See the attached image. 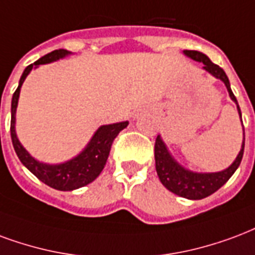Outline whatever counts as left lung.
Segmentation results:
<instances>
[{
  "label": "left lung",
  "mask_w": 255,
  "mask_h": 255,
  "mask_svg": "<svg viewBox=\"0 0 255 255\" xmlns=\"http://www.w3.org/2000/svg\"><path fill=\"white\" fill-rule=\"evenodd\" d=\"M184 54L190 59L203 63L204 65L203 69L205 71H208L209 74L214 75L215 78H218L226 85L228 94H230V99L237 104V109H238L239 116H241V120H242V113H241V109H239L238 101L235 99L233 90H231L230 81H228V77L224 73V70L222 67H219L218 65L212 63L208 56L203 54V52H200V51L185 50ZM243 135H245V129H243ZM243 150H245V137H243L241 151L235 158V161L228 166L227 169H224L222 171H215V173H199V171H192L189 169H185L184 166L175 161L173 155L167 150L165 142L162 140L161 135H158L155 140V148H154L156 174L159 177L162 185L165 186L166 189L173 192L174 195L189 200H201L215 193L219 188H222L231 178V175L235 173L238 166L241 165Z\"/></svg>",
  "instance_id": "obj_1"
}]
</instances>
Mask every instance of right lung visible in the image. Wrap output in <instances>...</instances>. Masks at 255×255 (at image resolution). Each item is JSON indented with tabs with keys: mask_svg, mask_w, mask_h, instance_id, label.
Segmentation results:
<instances>
[{
	"mask_svg": "<svg viewBox=\"0 0 255 255\" xmlns=\"http://www.w3.org/2000/svg\"><path fill=\"white\" fill-rule=\"evenodd\" d=\"M71 55V52L67 50H55L41 56L35 63L27 66L22 73L18 88L13 93L12 97V120H10V136L18 159L32 174L36 175L37 178L44 182L46 185L51 186L56 190H74L82 186L88 185L93 182L100 173L103 171L104 166L107 163L111 146H112L115 137L118 136L119 132L128 126V122L115 123V124H107L94 132L89 143L86 144L84 150L77 154L74 158L62 163H44L35 159L29 152L24 148L16 133V109L20 97V90L27 78V75L32 71V69H36L40 65L51 63L55 60L63 59L66 56Z\"/></svg>",
	"mask_w": 255,
	"mask_h": 255,
	"instance_id": "add662e5",
	"label": "right lung"
}]
</instances>
